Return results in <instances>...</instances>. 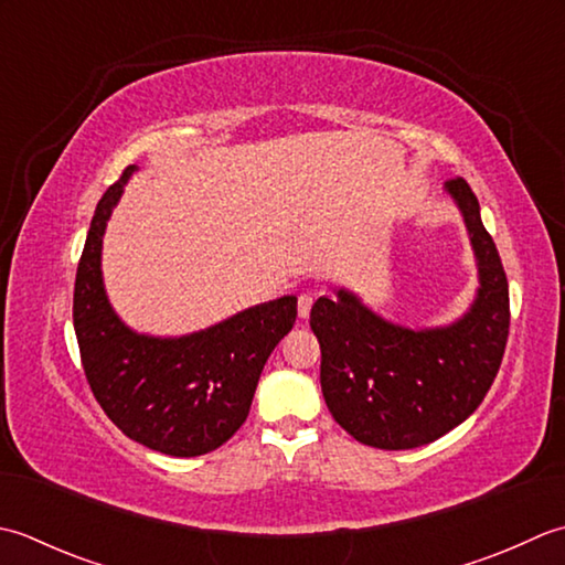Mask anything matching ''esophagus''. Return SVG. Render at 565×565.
Masks as SVG:
<instances>
[{
	"label": "esophagus",
	"mask_w": 565,
	"mask_h": 565,
	"mask_svg": "<svg viewBox=\"0 0 565 565\" xmlns=\"http://www.w3.org/2000/svg\"><path fill=\"white\" fill-rule=\"evenodd\" d=\"M312 302H315V297L307 295V292H302V295L297 297V312H299V317H302V319L309 317V312H312Z\"/></svg>",
	"instance_id": "34e87169"
}]
</instances>
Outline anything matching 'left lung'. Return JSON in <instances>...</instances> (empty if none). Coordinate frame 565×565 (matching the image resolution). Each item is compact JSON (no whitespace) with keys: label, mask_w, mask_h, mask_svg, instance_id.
I'll return each instance as SVG.
<instances>
[{"label":"left lung","mask_w":565,"mask_h":565,"mask_svg":"<svg viewBox=\"0 0 565 565\" xmlns=\"http://www.w3.org/2000/svg\"><path fill=\"white\" fill-rule=\"evenodd\" d=\"M476 256L478 290L451 324L409 329L337 287L319 297L309 327L321 349V393L355 441L399 451L431 444L466 422L500 371L510 333V290L500 253L463 178L446 182Z\"/></svg>","instance_id":"left-lung-1"}]
</instances>
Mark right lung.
Wrapping results in <instances>:
<instances>
[{
    "label": "right lung",
    "mask_w": 565,
    "mask_h": 565,
    "mask_svg": "<svg viewBox=\"0 0 565 565\" xmlns=\"http://www.w3.org/2000/svg\"><path fill=\"white\" fill-rule=\"evenodd\" d=\"M129 166L99 200L77 266L73 321L87 383L129 439L166 456L210 454L246 422L268 355L297 319V297L241 309L182 337H153L124 324L102 278V238Z\"/></svg>",
    "instance_id": "add662e5"
}]
</instances>
